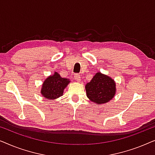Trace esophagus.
I'll list each match as a JSON object with an SVG mask.
<instances>
[{"mask_svg":"<svg viewBox=\"0 0 155 155\" xmlns=\"http://www.w3.org/2000/svg\"><path fill=\"white\" fill-rule=\"evenodd\" d=\"M74 78H75V80H77L78 82H80V80H81V77H80V75H78V74H75V76H74Z\"/></svg>","mask_w":155,"mask_h":155,"instance_id":"34e87169","label":"esophagus"}]
</instances>
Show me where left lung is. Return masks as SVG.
Wrapping results in <instances>:
<instances>
[{"mask_svg": "<svg viewBox=\"0 0 155 155\" xmlns=\"http://www.w3.org/2000/svg\"><path fill=\"white\" fill-rule=\"evenodd\" d=\"M87 96L92 102L104 104L113 99L116 94V83L109 76L97 73L85 85Z\"/></svg>", "mask_w": 155, "mask_h": 155, "instance_id": "left-lung-1", "label": "left lung"}]
</instances>
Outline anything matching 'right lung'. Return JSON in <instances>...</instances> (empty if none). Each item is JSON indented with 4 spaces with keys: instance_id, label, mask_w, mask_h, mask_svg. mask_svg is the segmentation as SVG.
I'll return each instance as SVG.
<instances>
[{
    "instance_id": "right-lung-1",
    "label": "right lung",
    "mask_w": 155,
    "mask_h": 155,
    "mask_svg": "<svg viewBox=\"0 0 155 155\" xmlns=\"http://www.w3.org/2000/svg\"><path fill=\"white\" fill-rule=\"evenodd\" d=\"M70 80L67 78H61L60 75L55 72L43 82L41 93L44 97L48 99H55L63 95V90L69 84Z\"/></svg>"
}]
</instances>
